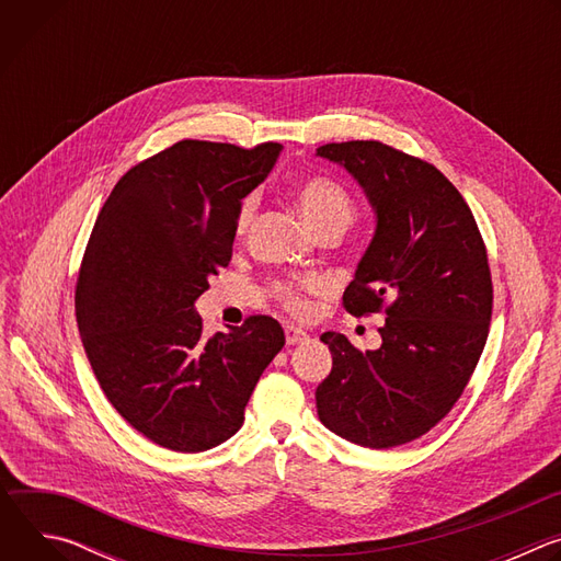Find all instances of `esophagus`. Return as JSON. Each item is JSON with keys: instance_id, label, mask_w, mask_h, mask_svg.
<instances>
[{"instance_id": "1", "label": "esophagus", "mask_w": 561, "mask_h": 561, "mask_svg": "<svg viewBox=\"0 0 561 561\" xmlns=\"http://www.w3.org/2000/svg\"><path fill=\"white\" fill-rule=\"evenodd\" d=\"M284 333H286V344H288V346H293V344H301V342H306V340H308V333H306V331H301V329H297V327H286V329H284Z\"/></svg>"}]
</instances>
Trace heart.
<instances>
[{"label":"heart","mask_w":561,"mask_h":561,"mask_svg":"<svg viewBox=\"0 0 561 561\" xmlns=\"http://www.w3.org/2000/svg\"><path fill=\"white\" fill-rule=\"evenodd\" d=\"M295 197L297 204L304 213V217L310 221V226L317 230H322L327 226H346L353 217V197L351 193L333 178L329 175H308L295 184ZM257 206V197L249 195L242 206H239L237 213V234H244L253 221ZM317 286V279L312 277H301V279H282L273 284L275 297L282 301L286 310L293 314H308L310 312V301L306 297L308 290Z\"/></svg>","instance_id":"obj_1"}]
</instances>
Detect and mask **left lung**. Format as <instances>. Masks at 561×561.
<instances>
[{
  "label": "left lung",
  "instance_id": "8db88e82",
  "mask_svg": "<svg viewBox=\"0 0 561 561\" xmlns=\"http://www.w3.org/2000/svg\"><path fill=\"white\" fill-rule=\"evenodd\" d=\"M317 154L342 164L377 213L344 308L386 312L377 351L322 335L333 370L317 386V413L353 444L402 446L450 413L482 357L493 314L486 244L461 193L426 159L375 139Z\"/></svg>",
  "mask_w": 561,
  "mask_h": 561
}]
</instances>
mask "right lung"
I'll return each instance as SVG.
<instances>
[{
  "label": "right lung",
  "mask_w": 561,
  "mask_h": 561,
  "mask_svg": "<svg viewBox=\"0 0 561 561\" xmlns=\"http://www.w3.org/2000/svg\"><path fill=\"white\" fill-rule=\"evenodd\" d=\"M279 148L182 139L115 184L89 237L75 286L87 357L113 409L164 448L199 453L232 437L286 344L268 314L204 337L193 306L228 266L239 206Z\"/></svg>",
  "instance_id": "obj_1"
}]
</instances>
